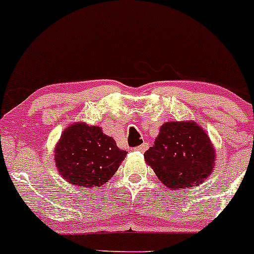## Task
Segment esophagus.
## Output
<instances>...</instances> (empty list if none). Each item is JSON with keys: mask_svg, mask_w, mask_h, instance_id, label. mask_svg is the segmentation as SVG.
Masks as SVG:
<instances>
[{"mask_svg": "<svg viewBox=\"0 0 254 254\" xmlns=\"http://www.w3.org/2000/svg\"><path fill=\"white\" fill-rule=\"evenodd\" d=\"M147 147H149V144H147V142H142L141 145H139V146L135 147V150H137V151H140V152H144V151H146Z\"/></svg>", "mask_w": 254, "mask_h": 254, "instance_id": "1", "label": "esophagus"}]
</instances>
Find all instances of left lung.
<instances>
[{
	"mask_svg": "<svg viewBox=\"0 0 254 254\" xmlns=\"http://www.w3.org/2000/svg\"><path fill=\"white\" fill-rule=\"evenodd\" d=\"M144 157L165 186L182 190L200 185L212 172L215 149L196 123L170 122L160 127Z\"/></svg>",
	"mask_w": 254,
	"mask_h": 254,
	"instance_id": "left-lung-1",
	"label": "left lung"
}]
</instances>
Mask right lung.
I'll use <instances>...</instances> for the list:
<instances>
[{"label":"right lung","mask_w":254,"mask_h":254,"mask_svg":"<svg viewBox=\"0 0 254 254\" xmlns=\"http://www.w3.org/2000/svg\"><path fill=\"white\" fill-rule=\"evenodd\" d=\"M54 152L59 174L69 184L84 187L102 186L112 179L127 154L99 127L84 123L68 127Z\"/></svg>","instance_id":"right-lung-1"}]
</instances>
